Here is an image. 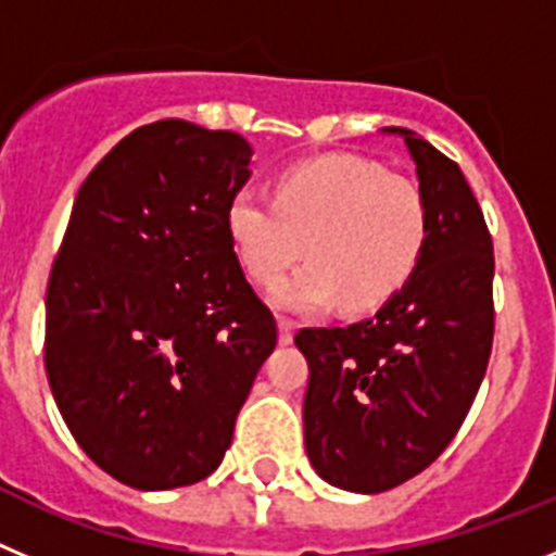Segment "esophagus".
<instances>
[{"instance_id": "esophagus-1", "label": "esophagus", "mask_w": 556, "mask_h": 556, "mask_svg": "<svg viewBox=\"0 0 556 556\" xmlns=\"http://www.w3.org/2000/svg\"><path fill=\"white\" fill-rule=\"evenodd\" d=\"M292 339H294V326L289 320H278V342L281 345H292Z\"/></svg>"}]
</instances>
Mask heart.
<instances>
[{
  "mask_svg": "<svg viewBox=\"0 0 556 556\" xmlns=\"http://www.w3.org/2000/svg\"><path fill=\"white\" fill-rule=\"evenodd\" d=\"M230 244L250 278L283 312H323L342 301L367 312L404 287L424 253L429 211L415 180L356 155H328L283 172L275 200L239 191L225 214Z\"/></svg>",
  "mask_w": 556,
  "mask_h": 556,
  "instance_id": "heart-1",
  "label": "heart"
}]
</instances>
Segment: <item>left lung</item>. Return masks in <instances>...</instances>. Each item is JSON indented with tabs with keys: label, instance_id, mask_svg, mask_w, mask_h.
I'll return each mask as SVG.
<instances>
[{
	"label": "left lung",
	"instance_id": "obj_1",
	"mask_svg": "<svg viewBox=\"0 0 556 556\" xmlns=\"http://www.w3.org/2000/svg\"><path fill=\"white\" fill-rule=\"evenodd\" d=\"M429 211L406 283L362 323L303 328V434L312 468L351 493H384L426 470L468 415L493 348V242L459 166L406 127Z\"/></svg>",
	"mask_w": 556,
	"mask_h": 556
}]
</instances>
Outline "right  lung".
I'll return each instance as SVG.
<instances>
[{
	"instance_id": "add662e5",
	"label": "right lung",
	"mask_w": 556,
	"mask_h": 556,
	"mask_svg": "<svg viewBox=\"0 0 556 556\" xmlns=\"http://www.w3.org/2000/svg\"><path fill=\"white\" fill-rule=\"evenodd\" d=\"M253 147L164 119L77 191L47 287V376L83 451L136 490L219 468L278 331L230 244Z\"/></svg>"
}]
</instances>
